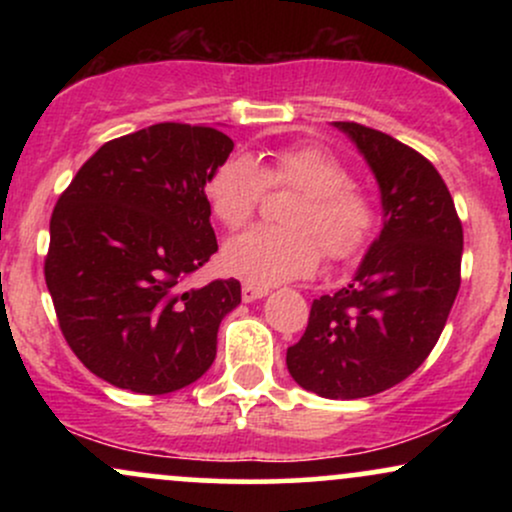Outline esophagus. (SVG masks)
Segmentation results:
<instances>
[{"mask_svg":"<svg viewBox=\"0 0 512 512\" xmlns=\"http://www.w3.org/2000/svg\"><path fill=\"white\" fill-rule=\"evenodd\" d=\"M267 293H269V289H262V286L243 284V291H240V296H243L245 303H252V301H257V298H264Z\"/></svg>","mask_w":512,"mask_h":512,"instance_id":"34e87169","label":"esophagus"}]
</instances>
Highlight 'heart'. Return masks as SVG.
I'll return each instance as SVG.
<instances>
[{"label": "heart", "mask_w": 512, "mask_h": 512, "mask_svg": "<svg viewBox=\"0 0 512 512\" xmlns=\"http://www.w3.org/2000/svg\"><path fill=\"white\" fill-rule=\"evenodd\" d=\"M269 190H293L286 204L284 228H252L228 240L221 264L228 274L252 286H276L308 276L320 262L354 260L368 248L380 223L373 195L354 185V178L330 151L303 144L274 151L257 163L248 154L223 161L207 185L214 216L228 231H238L255 216Z\"/></svg>", "instance_id": "1"}]
</instances>
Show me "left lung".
I'll use <instances>...</instances> for the list:
<instances>
[{"label": "left lung", "mask_w": 512, "mask_h": 512, "mask_svg": "<svg viewBox=\"0 0 512 512\" xmlns=\"http://www.w3.org/2000/svg\"><path fill=\"white\" fill-rule=\"evenodd\" d=\"M373 170L380 236L349 286L320 296L286 366L327 399L378 395L409 378L436 346L460 291L462 223L431 161L390 134L334 122Z\"/></svg>", "instance_id": "8db88e82"}]
</instances>
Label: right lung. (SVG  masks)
Wrapping results in <instances>:
<instances>
[{
    "label": "right lung",
    "instance_id": "right-lung-1",
    "mask_svg": "<svg viewBox=\"0 0 512 512\" xmlns=\"http://www.w3.org/2000/svg\"><path fill=\"white\" fill-rule=\"evenodd\" d=\"M231 151L219 129L161 122L103 144L57 199L45 284L67 344L105 383L166 395L214 363L240 281H182L219 250L204 187Z\"/></svg>",
    "mask_w": 512,
    "mask_h": 512
}]
</instances>
